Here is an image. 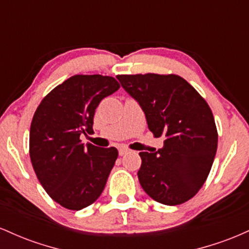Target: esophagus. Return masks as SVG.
Instances as JSON below:
<instances>
[{
  "mask_svg": "<svg viewBox=\"0 0 249 249\" xmlns=\"http://www.w3.org/2000/svg\"><path fill=\"white\" fill-rule=\"evenodd\" d=\"M119 156H124V154H126V153H128V148H126V147H124V146H122V147H119Z\"/></svg>",
  "mask_w": 249,
  "mask_h": 249,
  "instance_id": "obj_1",
  "label": "esophagus"
}]
</instances>
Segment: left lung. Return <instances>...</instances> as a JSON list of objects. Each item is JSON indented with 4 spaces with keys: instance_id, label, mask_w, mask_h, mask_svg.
I'll return each instance as SVG.
<instances>
[{
    "instance_id": "obj_1",
    "label": "left lung",
    "mask_w": 249,
    "mask_h": 249,
    "mask_svg": "<svg viewBox=\"0 0 249 249\" xmlns=\"http://www.w3.org/2000/svg\"><path fill=\"white\" fill-rule=\"evenodd\" d=\"M117 79L139 103L154 137H166L160 150L139 153L142 190L168 206L193 198L206 181L218 147L206 101L177 75H118Z\"/></svg>"
}]
</instances>
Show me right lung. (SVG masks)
Wrapping results in <instances>:
<instances>
[{"label":"right lung","instance_id":"right-lung-1","mask_svg":"<svg viewBox=\"0 0 249 249\" xmlns=\"http://www.w3.org/2000/svg\"><path fill=\"white\" fill-rule=\"evenodd\" d=\"M121 88L113 77L76 75L51 90L30 126L29 153L39 182L57 204L79 211L99 198L118 157L116 147L84 145L99 103Z\"/></svg>","mask_w":249,"mask_h":249}]
</instances>
